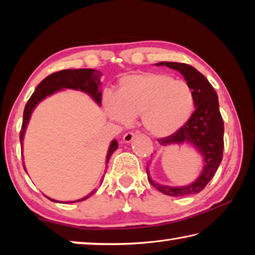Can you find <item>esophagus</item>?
I'll use <instances>...</instances> for the list:
<instances>
[{"label":"esophagus","instance_id":"1","mask_svg":"<svg viewBox=\"0 0 255 255\" xmlns=\"http://www.w3.org/2000/svg\"><path fill=\"white\" fill-rule=\"evenodd\" d=\"M133 138H135V133L133 132H126L123 137V140L124 143H130V141L133 140Z\"/></svg>","mask_w":255,"mask_h":255}]
</instances>
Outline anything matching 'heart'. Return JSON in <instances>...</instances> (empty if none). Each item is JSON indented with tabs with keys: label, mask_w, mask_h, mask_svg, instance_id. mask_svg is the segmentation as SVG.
<instances>
[{
	"label": "heart",
	"mask_w": 255,
	"mask_h": 255,
	"mask_svg": "<svg viewBox=\"0 0 255 255\" xmlns=\"http://www.w3.org/2000/svg\"><path fill=\"white\" fill-rule=\"evenodd\" d=\"M103 107L120 124L140 116L141 126L149 135L165 138L189 122L195 96L187 82L164 73L144 72L122 77L117 94H106Z\"/></svg>",
	"instance_id": "b5f03b06"
}]
</instances>
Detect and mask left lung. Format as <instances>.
Segmentation results:
<instances>
[{
    "label": "left lung",
    "mask_w": 255,
    "mask_h": 255,
    "mask_svg": "<svg viewBox=\"0 0 255 255\" xmlns=\"http://www.w3.org/2000/svg\"><path fill=\"white\" fill-rule=\"evenodd\" d=\"M156 66H167L172 70L179 71L191 88L195 96V107L189 122L174 135L161 138L158 143L162 146L190 144L202 156L204 167L196 181L183 187H170L158 184L149 175L148 165L146 167L149 183L158 191L172 197H184L196 195L214 178L219 164L223 159L224 149V122L221 112L217 93L215 92L208 80L197 71L195 67L184 63L161 62Z\"/></svg>",
    "instance_id": "8db88e82"
}]
</instances>
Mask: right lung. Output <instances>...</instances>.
<instances>
[{"label":"right lung","mask_w":255,"mask_h":255,"mask_svg":"<svg viewBox=\"0 0 255 255\" xmlns=\"http://www.w3.org/2000/svg\"><path fill=\"white\" fill-rule=\"evenodd\" d=\"M101 72L97 70H92V68H80V70H63L59 72L53 73L42 80L38 86L36 88V91L32 93V96L30 97L29 101L25 105L24 111H23V122L22 127H21L20 131V141L22 146L21 149H23V138L24 132L27 126L29 124V120L31 118V115L34 110V108L38 106V103L44 100L47 97H50L51 94H54L58 91H62L64 89H72L77 90V91H82L86 94H89L91 97L98 106H101V97L102 92L100 90L101 86ZM118 148V141L114 139L111 141L108 149L106 164L109 162V158L116 149ZM23 169L25 170V165L23 163ZM102 181V180H101ZM97 189H94L93 191L89 193L88 196L81 198L79 200L75 201H67V202H77V201H83L88 199L89 197H91L93 193H96ZM50 199V198H49ZM55 202H58L54 199H50Z\"/></svg>","instance_id":"add662e5"}]
</instances>
